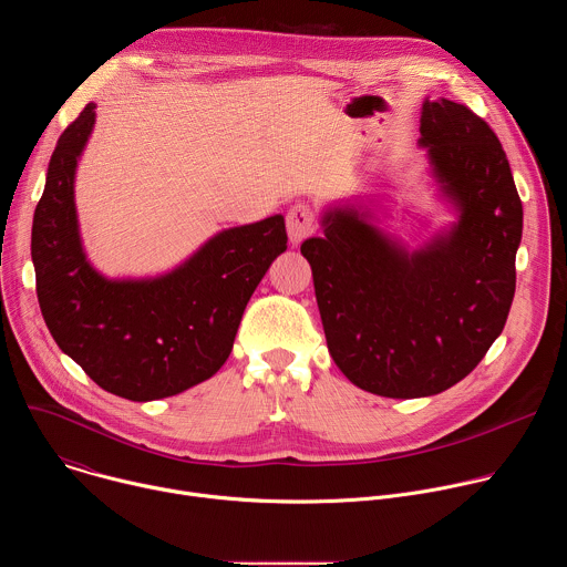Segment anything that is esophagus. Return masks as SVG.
<instances>
[{"instance_id":"obj_1","label":"esophagus","mask_w":567,"mask_h":567,"mask_svg":"<svg viewBox=\"0 0 567 567\" xmlns=\"http://www.w3.org/2000/svg\"><path fill=\"white\" fill-rule=\"evenodd\" d=\"M316 230V215L309 204H293L287 210V233L289 241L298 247L305 237H309Z\"/></svg>"}]
</instances>
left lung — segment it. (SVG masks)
I'll use <instances>...</instances> for the list:
<instances>
[{
  "instance_id": "obj_1",
  "label": "left lung",
  "mask_w": 567,
  "mask_h": 567,
  "mask_svg": "<svg viewBox=\"0 0 567 567\" xmlns=\"http://www.w3.org/2000/svg\"><path fill=\"white\" fill-rule=\"evenodd\" d=\"M420 145L457 221L409 251L370 210L337 206L302 241L328 348L361 390L444 392L501 337L516 291L523 204L507 154L468 107L424 101Z\"/></svg>"
}]
</instances>
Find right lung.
<instances>
[{"instance_id": "add662e5", "label": "right lung", "mask_w": 567, "mask_h": 567, "mask_svg": "<svg viewBox=\"0 0 567 567\" xmlns=\"http://www.w3.org/2000/svg\"><path fill=\"white\" fill-rule=\"evenodd\" d=\"M94 123L90 103L49 161L31 230L38 302L58 348L103 390L130 401L173 396L228 359L249 298L287 251L285 217L226 228L171 274L110 280L83 251L73 202Z\"/></svg>"}]
</instances>
